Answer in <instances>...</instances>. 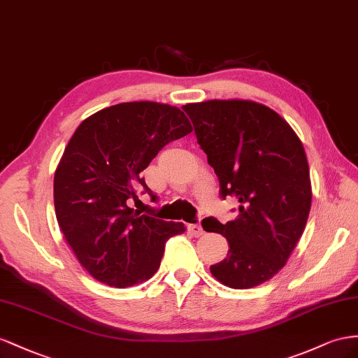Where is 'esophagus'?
<instances>
[{
	"label": "esophagus",
	"instance_id": "34e87169",
	"mask_svg": "<svg viewBox=\"0 0 358 358\" xmlns=\"http://www.w3.org/2000/svg\"><path fill=\"white\" fill-rule=\"evenodd\" d=\"M187 229H189V232L192 234L193 237H201V236H203V229H202V227H201L199 223H192V224H189Z\"/></svg>",
	"mask_w": 358,
	"mask_h": 358
}]
</instances>
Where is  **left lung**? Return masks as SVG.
Instances as JSON below:
<instances>
[{
	"mask_svg": "<svg viewBox=\"0 0 358 358\" xmlns=\"http://www.w3.org/2000/svg\"><path fill=\"white\" fill-rule=\"evenodd\" d=\"M220 182L240 202L236 220H202L228 240L227 258L210 267L224 287L249 289L278 274L309 217V163L297 134L278 112L253 100H207L182 106Z\"/></svg>",
	"mask_w": 358,
	"mask_h": 358,
	"instance_id": "obj_1",
	"label": "left lung"
}]
</instances>
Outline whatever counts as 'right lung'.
Wrapping results in <instances>:
<instances>
[{"label":"right lung","instance_id":"obj_1","mask_svg":"<svg viewBox=\"0 0 358 358\" xmlns=\"http://www.w3.org/2000/svg\"><path fill=\"white\" fill-rule=\"evenodd\" d=\"M192 124L177 106L127 101L101 109L80 122L54 177L59 229L79 264L101 283L127 288L155 275L180 222L139 214L129 202L150 162L168 142L189 135Z\"/></svg>","mask_w":358,"mask_h":358}]
</instances>
